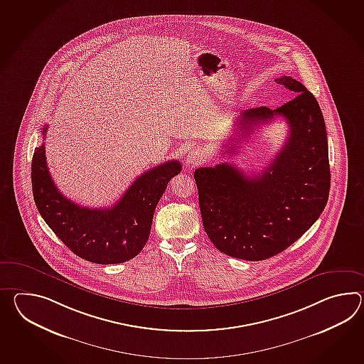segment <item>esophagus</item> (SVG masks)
<instances>
[{
    "label": "esophagus",
    "mask_w": 364,
    "mask_h": 364,
    "mask_svg": "<svg viewBox=\"0 0 364 364\" xmlns=\"http://www.w3.org/2000/svg\"><path fill=\"white\" fill-rule=\"evenodd\" d=\"M186 164L188 166H200L203 161H205V155H203V151L200 150V149H193V150H191L189 153L186 154Z\"/></svg>",
    "instance_id": "esophagus-1"
}]
</instances>
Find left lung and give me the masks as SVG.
Returning <instances> with one entry per match:
<instances>
[{
	"instance_id": "obj_1",
	"label": "left lung",
	"mask_w": 364,
	"mask_h": 364,
	"mask_svg": "<svg viewBox=\"0 0 364 364\" xmlns=\"http://www.w3.org/2000/svg\"><path fill=\"white\" fill-rule=\"evenodd\" d=\"M275 82L295 97L277 109L244 111L236 127L245 136L277 116L287 122L289 137L267 168L253 178L231 163L194 171L203 228L219 251L235 259L261 261L284 251L318 219L329 197L328 137L320 105L292 77ZM235 144L226 145V155L234 154Z\"/></svg>"
}]
</instances>
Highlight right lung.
I'll use <instances>...</instances> for the list:
<instances>
[{"label": "right lung", "instance_id": "right-lung-1", "mask_svg": "<svg viewBox=\"0 0 364 364\" xmlns=\"http://www.w3.org/2000/svg\"><path fill=\"white\" fill-rule=\"evenodd\" d=\"M47 128L41 129L44 137ZM180 171L178 161L159 164L138 176L111 208L90 209L68 200L57 189L43 144L35 149L31 163L33 200L46 223L77 256L100 265L122 264L145 247L155 208Z\"/></svg>", "mask_w": 364, "mask_h": 364}]
</instances>
